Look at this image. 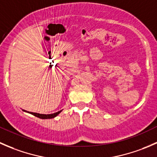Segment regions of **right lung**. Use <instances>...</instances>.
Returning <instances> with one entry per match:
<instances>
[{
    "instance_id": "1",
    "label": "right lung",
    "mask_w": 157,
    "mask_h": 157,
    "mask_svg": "<svg viewBox=\"0 0 157 157\" xmlns=\"http://www.w3.org/2000/svg\"><path fill=\"white\" fill-rule=\"evenodd\" d=\"M24 112H26V111L23 110ZM62 112V110L59 111V112H55V113H53V114H48V115H45V114H39V113H36V112H29V113L32 114V115H33L34 116L36 117H38V118H42V119H48V118H55V117H56L57 115H58V114L60 113V112Z\"/></svg>"
}]
</instances>
